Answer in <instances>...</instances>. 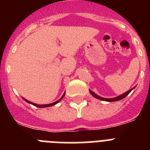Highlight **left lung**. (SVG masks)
<instances>
[{
	"label": "left lung",
	"mask_w": 150,
	"mask_h": 150,
	"mask_svg": "<svg viewBox=\"0 0 150 150\" xmlns=\"http://www.w3.org/2000/svg\"><path fill=\"white\" fill-rule=\"evenodd\" d=\"M134 87L133 88H132V89H130L129 91H128L127 92H125V93L122 94V95H120V96H118V97H116V98H101V97L98 96V95H96V94L95 93V92H93L92 91H91V90H89L90 91V93L91 94V95L93 97H95V98H98L99 99V100H105V101H109V102H113V101H116V100H121V99H123L125 98V97L127 96V95H128V94L132 91V89H134Z\"/></svg>",
	"instance_id": "obj_1"
}]
</instances>
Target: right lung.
Listing matches in <instances>:
<instances>
[{
  "label": "right lung",
  "mask_w": 150,
  "mask_h": 150,
  "mask_svg": "<svg viewBox=\"0 0 150 150\" xmlns=\"http://www.w3.org/2000/svg\"><path fill=\"white\" fill-rule=\"evenodd\" d=\"M64 95H65V93H64V95H62V98H61L60 99H59V100H57V101L54 102V103H52V104H43V105H40V104H34V103H31V102L28 101V100H25V99H24V98H23V99H24V100H25V101H27L28 103H30V104H33V105H34V106H35V107H51V106H53V105H55V104H58V103H59V101H61V100H62V99L63 98H64Z\"/></svg>",
  "instance_id": "right-lung-1"
}]
</instances>
